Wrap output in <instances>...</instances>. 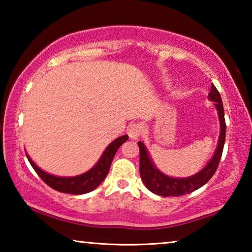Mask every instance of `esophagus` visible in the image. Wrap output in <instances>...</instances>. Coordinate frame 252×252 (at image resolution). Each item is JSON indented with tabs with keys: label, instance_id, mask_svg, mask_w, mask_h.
<instances>
[{
	"label": "esophagus",
	"instance_id": "1",
	"mask_svg": "<svg viewBox=\"0 0 252 252\" xmlns=\"http://www.w3.org/2000/svg\"><path fill=\"white\" fill-rule=\"evenodd\" d=\"M143 132V126L141 123H132V125L129 126L127 129V134L131 139H138L140 135L142 134Z\"/></svg>",
	"mask_w": 252,
	"mask_h": 252
}]
</instances>
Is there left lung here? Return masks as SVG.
Segmentation results:
<instances>
[{
  "label": "left lung",
  "mask_w": 252,
  "mask_h": 252,
  "mask_svg": "<svg viewBox=\"0 0 252 252\" xmlns=\"http://www.w3.org/2000/svg\"><path fill=\"white\" fill-rule=\"evenodd\" d=\"M209 99L215 102L216 108L218 110L220 120L219 143L212 159L197 174L185 179H176L165 176L153 165L144 144L141 141L138 142L140 151V176H141L144 186L151 192L161 195V197H180V195L191 193L206 185L217 171L224 146L225 120L222 100H221L219 91L213 84L211 85V91L209 93Z\"/></svg>",
  "instance_id": "obj_1"
}]
</instances>
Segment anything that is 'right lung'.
I'll list each match as a JSON object with an SVG mask.
<instances>
[{"label": "right lung", "instance_id": "1", "mask_svg": "<svg viewBox=\"0 0 252 252\" xmlns=\"http://www.w3.org/2000/svg\"><path fill=\"white\" fill-rule=\"evenodd\" d=\"M129 139L127 135H122L120 138L114 140L110 146L105 149L103 155L97 161V163L88 172H85L81 176L72 177V178H61L55 177L52 174H49L41 170L36 164L30 159L27 155V158L32 168L35 170V172L39 174V177L43 180L46 185L52 188V189L59 191V192H64L70 194H83L88 193L90 191L94 190L96 187L100 186V183L104 180L105 177L108 176L109 170L112 163V160L118 149L120 148L122 143H125Z\"/></svg>", "mask_w": 252, "mask_h": 252}]
</instances>
